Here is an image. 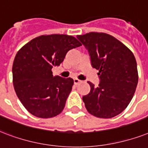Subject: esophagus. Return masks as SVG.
Here are the masks:
<instances>
[{
	"mask_svg": "<svg viewBox=\"0 0 148 148\" xmlns=\"http://www.w3.org/2000/svg\"><path fill=\"white\" fill-rule=\"evenodd\" d=\"M82 82V81L81 80H79V79H74V83H75V85H78V84H79V83H81Z\"/></svg>",
	"mask_w": 148,
	"mask_h": 148,
	"instance_id": "1",
	"label": "esophagus"
}]
</instances>
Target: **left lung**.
<instances>
[{"label": "left lung", "mask_w": 148, "mask_h": 148, "mask_svg": "<svg viewBox=\"0 0 148 148\" xmlns=\"http://www.w3.org/2000/svg\"><path fill=\"white\" fill-rule=\"evenodd\" d=\"M88 50L100 82L82 97L87 111L99 118H112L123 112L131 101L138 82L137 62L125 45L106 33L77 35Z\"/></svg>", "instance_id": "left-lung-1"}]
</instances>
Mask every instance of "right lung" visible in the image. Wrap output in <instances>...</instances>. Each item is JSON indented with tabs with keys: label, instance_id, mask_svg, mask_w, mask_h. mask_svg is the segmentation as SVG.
Here are the masks:
<instances>
[{
	"label": "right lung",
	"instance_id": "right-lung-1",
	"mask_svg": "<svg viewBox=\"0 0 148 148\" xmlns=\"http://www.w3.org/2000/svg\"><path fill=\"white\" fill-rule=\"evenodd\" d=\"M81 45L71 35H41L17 52L12 66L14 88L29 113L51 118L63 110L74 81L54 76L51 69L60 66L70 49Z\"/></svg>",
	"mask_w": 148,
	"mask_h": 148
}]
</instances>
